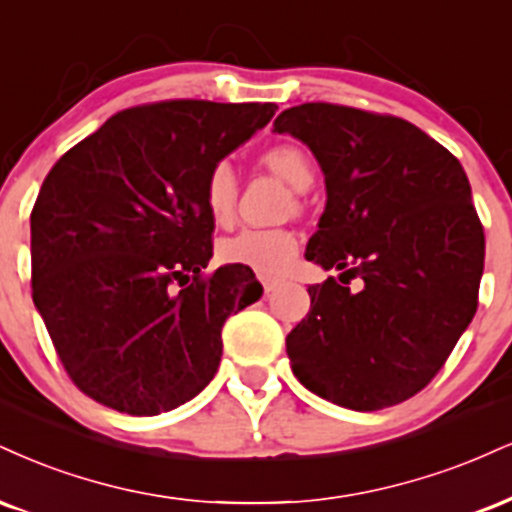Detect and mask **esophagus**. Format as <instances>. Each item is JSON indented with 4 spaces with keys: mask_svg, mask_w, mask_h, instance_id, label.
I'll return each instance as SVG.
<instances>
[{
    "mask_svg": "<svg viewBox=\"0 0 512 512\" xmlns=\"http://www.w3.org/2000/svg\"><path fill=\"white\" fill-rule=\"evenodd\" d=\"M262 281V286H264V293H272L276 286H279V281L276 279H260Z\"/></svg>",
    "mask_w": 512,
    "mask_h": 512,
    "instance_id": "34e87169",
    "label": "esophagus"
}]
</instances>
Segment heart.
Returning a JSON list of instances; mask_svg holds the SVG:
<instances>
[{"label":"heart","instance_id":"obj_1","mask_svg":"<svg viewBox=\"0 0 512 512\" xmlns=\"http://www.w3.org/2000/svg\"><path fill=\"white\" fill-rule=\"evenodd\" d=\"M262 164L281 176L295 190H307L315 181L310 157L298 145H274L262 155ZM205 207L214 221L233 214L238 197V178L229 162H217L205 178ZM298 255V238L288 229H243L219 243V260L243 267L260 276L283 274Z\"/></svg>","mask_w":512,"mask_h":512}]
</instances>
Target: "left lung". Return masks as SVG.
Listing matches in <instances>:
<instances>
[{
    "instance_id": "left-lung-1",
    "label": "left lung",
    "mask_w": 512,
    "mask_h": 512,
    "mask_svg": "<svg viewBox=\"0 0 512 512\" xmlns=\"http://www.w3.org/2000/svg\"><path fill=\"white\" fill-rule=\"evenodd\" d=\"M274 131L322 166L326 207L305 257L341 272L307 288L310 312L286 338L293 374L350 410L403 403L477 312L484 229L463 166L410 121L341 104L286 109Z\"/></svg>"
}]
</instances>
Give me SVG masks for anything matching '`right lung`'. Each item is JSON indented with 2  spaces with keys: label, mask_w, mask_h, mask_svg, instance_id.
Instances as JSON below:
<instances>
[{
  "label": "right lung",
  "mask_w": 512,
  "mask_h": 512,
  "mask_svg": "<svg viewBox=\"0 0 512 512\" xmlns=\"http://www.w3.org/2000/svg\"><path fill=\"white\" fill-rule=\"evenodd\" d=\"M272 102L123 109L52 166L30 214L33 303L85 396L150 417L217 374L221 326L260 300L212 257L205 178L260 131Z\"/></svg>",
  "instance_id": "obj_1"
}]
</instances>
